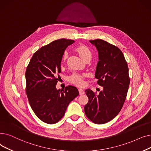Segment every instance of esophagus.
Here are the masks:
<instances>
[{
	"label": "esophagus",
	"instance_id": "esophagus-1",
	"mask_svg": "<svg viewBox=\"0 0 151 151\" xmlns=\"http://www.w3.org/2000/svg\"><path fill=\"white\" fill-rule=\"evenodd\" d=\"M78 92H79V94H80V95H83L84 93H85L84 90H83V89H82V88H79V89H78Z\"/></svg>",
	"mask_w": 151,
	"mask_h": 151
}]
</instances>
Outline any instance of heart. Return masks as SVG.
Masks as SVG:
<instances>
[{
	"mask_svg": "<svg viewBox=\"0 0 151 151\" xmlns=\"http://www.w3.org/2000/svg\"><path fill=\"white\" fill-rule=\"evenodd\" d=\"M76 52L78 53L81 58L83 60H86L88 59H91L92 53L90 48L85 45H80L75 49ZM68 56V54L67 52H64L63 56V61H65ZM85 74H80L77 73H73L71 74L69 77V81L77 86H82L85 84V82L83 81V78L85 77Z\"/></svg>",
	"mask_w": 151,
	"mask_h": 151,
	"instance_id": "heart-1",
	"label": "heart"
}]
</instances>
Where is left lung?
Here are the masks:
<instances>
[{"instance_id": "obj_1", "label": "left lung", "mask_w": 151, "mask_h": 151, "mask_svg": "<svg viewBox=\"0 0 151 151\" xmlns=\"http://www.w3.org/2000/svg\"><path fill=\"white\" fill-rule=\"evenodd\" d=\"M98 51L95 77L103 87L98 95L85 90L88 102L84 107L86 116L93 123L103 124L116 117L121 111L130 85L128 67L120 49L102 39L91 40Z\"/></svg>"}]
</instances>
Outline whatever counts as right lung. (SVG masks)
Returning <instances> with one entry per match:
<instances>
[{"mask_svg": "<svg viewBox=\"0 0 151 151\" xmlns=\"http://www.w3.org/2000/svg\"><path fill=\"white\" fill-rule=\"evenodd\" d=\"M73 40L61 39L35 52L26 70V93L35 115L42 121L54 124L60 121L69 104L78 95L76 87L69 85L60 91L56 85L60 77L62 57Z\"/></svg>", "mask_w": 151, "mask_h": 151, "instance_id": "1", "label": "right lung"}]
</instances>
